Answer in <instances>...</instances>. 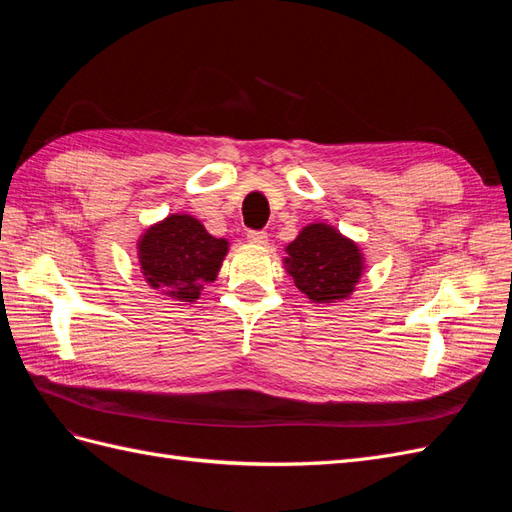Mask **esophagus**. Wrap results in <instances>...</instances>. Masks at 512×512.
<instances>
[{"label":"esophagus","instance_id":"esophagus-1","mask_svg":"<svg viewBox=\"0 0 512 512\" xmlns=\"http://www.w3.org/2000/svg\"><path fill=\"white\" fill-rule=\"evenodd\" d=\"M247 241L254 243V245H267L269 237H267L265 230H250V232H247Z\"/></svg>","mask_w":512,"mask_h":512}]
</instances>
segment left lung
Masks as SVG:
<instances>
[{"label": "left lung", "mask_w": 512, "mask_h": 512, "mask_svg": "<svg viewBox=\"0 0 512 512\" xmlns=\"http://www.w3.org/2000/svg\"><path fill=\"white\" fill-rule=\"evenodd\" d=\"M286 271L307 299H348L363 275V254L354 241L329 224H309L286 247Z\"/></svg>", "instance_id": "left-lung-1"}]
</instances>
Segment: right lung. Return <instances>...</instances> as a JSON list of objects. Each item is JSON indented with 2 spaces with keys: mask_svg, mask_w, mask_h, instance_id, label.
Returning a JSON list of instances; mask_svg holds the SVG:
<instances>
[{
  "mask_svg": "<svg viewBox=\"0 0 512 512\" xmlns=\"http://www.w3.org/2000/svg\"><path fill=\"white\" fill-rule=\"evenodd\" d=\"M226 252L228 241L211 237L188 213L168 215L138 241V262L149 286L185 303H194L203 286L218 277Z\"/></svg>",
  "mask_w": 512,
  "mask_h": 512,
  "instance_id": "add662e5",
  "label": "right lung"
}]
</instances>
